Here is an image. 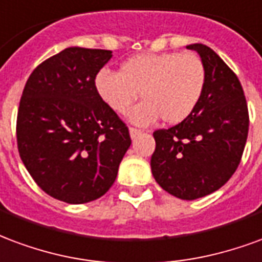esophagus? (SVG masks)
<instances>
[{
    "label": "esophagus",
    "mask_w": 262,
    "mask_h": 262,
    "mask_svg": "<svg viewBox=\"0 0 262 262\" xmlns=\"http://www.w3.org/2000/svg\"><path fill=\"white\" fill-rule=\"evenodd\" d=\"M142 133V131H141V129H137V128H129V137H131V138H135V137H138L139 134Z\"/></svg>",
    "instance_id": "1"
}]
</instances>
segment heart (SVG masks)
Listing matches in <instances>:
<instances>
[{
    "mask_svg": "<svg viewBox=\"0 0 262 262\" xmlns=\"http://www.w3.org/2000/svg\"><path fill=\"white\" fill-rule=\"evenodd\" d=\"M207 85V70L202 60L192 53L138 54L125 60L120 71L102 70L95 86L102 100L113 112L129 113V121L149 125L159 116L166 124H179L191 116Z\"/></svg>",
    "mask_w": 262,
    "mask_h": 262,
    "instance_id": "obj_1",
    "label": "heart"
}]
</instances>
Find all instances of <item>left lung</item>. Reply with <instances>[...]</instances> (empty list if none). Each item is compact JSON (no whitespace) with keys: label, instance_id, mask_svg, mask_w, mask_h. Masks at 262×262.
Listing matches in <instances>:
<instances>
[{"label":"left lung","instance_id":"1","mask_svg":"<svg viewBox=\"0 0 262 262\" xmlns=\"http://www.w3.org/2000/svg\"><path fill=\"white\" fill-rule=\"evenodd\" d=\"M207 70V85L190 117L154 133L150 158L155 180L165 191L192 201L219 190L237 169L249 134L243 88L225 61L208 46L195 43Z\"/></svg>","mask_w":262,"mask_h":262}]
</instances>
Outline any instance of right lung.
<instances>
[{
    "instance_id": "1",
    "label": "right lung",
    "mask_w": 262,
    "mask_h": 262,
    "mask_svg": "<svg viewBox=\"0 0 262 262\" xmlns=\"http://www.w3.org/2000/svg\"><path fill=\"white\" fill-rule=\"evenodd\" d=\"M110 50L68 47L25 85L16 138L20 159L53 198L85 204L108 191L131 145L128 128L95 86Z\"/></svg>"
}]
</instances>
